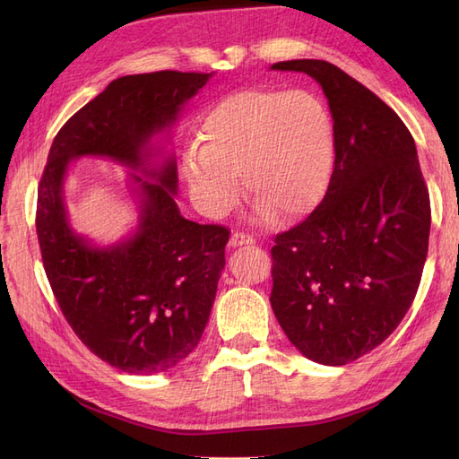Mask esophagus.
Returning a JSON list of instances; mask_svg holds the SVG:
<instances>
[{
  "label": "esophagus",
  "mask_w": 459,
  "mask_h": 459,
  "mask_svg": "<svg viewBox=\"0 0 459 459\" xmlns=\"http://www.w3.org/2000/svg\"><path fill=\"white\" fill-rule=\"evenodd\" d=\"M253 243H255L253 235L243 233V231H235V233H231V238H230L231 247H243V245H253Z\"/></svg>",
  "instance_id": "esophagus-1"
}]
</instances>
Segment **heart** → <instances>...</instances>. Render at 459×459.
Segmentation results:
<instances>
[{"instance_id":"heart-1","label":"heart","mask_w":459,"mask_h":459,"mask_svg":"<svg viewBox=\"0 0 459 459\" xmlns=\"http://www.w3.org/2000/svg\"><path fill=\"white\" fill-rule=\"evenodd\" d=\"M184 155V176L211 214L248 199L280 218L299 216L324 197L335 135L329 108L312 91L245 90L221 100Z\"/></svg>"}]
</instances>
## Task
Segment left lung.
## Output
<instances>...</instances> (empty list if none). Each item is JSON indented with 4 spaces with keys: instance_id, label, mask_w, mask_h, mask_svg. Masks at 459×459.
I'll return each mask as SVG.
<instances>
[{
    "instance_id": "1",
    "label": "left lung",
    "mask_w": 459,
    "mask_h": 459,
    "mask_svg": "<svg viewBox=\"0 0 459 459\" xmlns=\"http://www.w3.org/2000/svg\"><path fill=\"white\" fill-rule=\"evenodd\" d=\"M322 86L335 166L325 197L275 235L272 310L314 362L344 366L398 327L421 281L430 203L406 124L371 90L317 59L272 65Z\"/></svg>"
}]
</instances>
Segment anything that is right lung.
<instances>
[{
  "instance_id": "right-lung-1",
  "label": "right lung",
  "mask_w": 459,
  "mask_h": 459,
  "mask_svg": "<svg viewBox=\"0 0 459 459\" xmlns=\"http://www.w3.org/2000/svg\"><path fill=\"white\" fill-rule=\"evenodd\" d=\"M211 76L159 71L113 80L65 122L39 179L36 231L53 295L78 339L120 371L151 375L182 362L199 344L216 299L230 230L179 214L172 157L147 166L152 134L170 128ZM84 154L156 178L134 175L143 191L141 228L117 247H93L65 221L64 172L68 160Z\"/></svg>"
}]
</instances>
